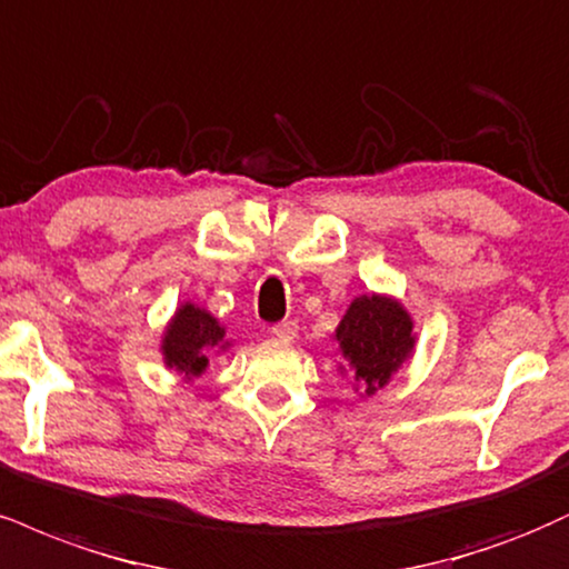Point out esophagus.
<instances>
[{"instance_id": "34e87169", "label": "esophagus", "mask_w": 569, "mask_h": 569, "mask_svg": "<svg viewBox=\"0 0 569 569\" xmlns=\"http://www.w3.org/2000/svg\"><path fill=\"white\" fill-rule=\"evenodd\" d=\"M297 331H299L297 320H280V323L270 328L272 337L280 339V341H293V339H297Z\"/></svg>"}]
</instances>
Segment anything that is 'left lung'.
Masks as SVG:
<instances>
[{
	"mask_svg": "<svg viewBox=\"0 0 569 569\" xmlns=\"http://www.w3.org/2000/svg\"><path fill=\"white\" fill-rule=\"evenodd\" d=\"M333 339L368 397L389 385L416 345L413 320L406 307L381 293H362L355 299Z\"/></svg>",
	"mask_w": 569,
	"mask_h": 569,
	"instance_id": "8db88e82",
	"label": "left lung"
}]
</instances>
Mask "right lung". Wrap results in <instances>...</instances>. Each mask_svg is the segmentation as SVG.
<instances>
[{"label": "right lung", "instance_id": "1", "mask_svg": "<svg viewBox=\"0 0 569 569\" xmlns=\"http://www.w3.org/2000/svg\"><path fill=\"white\" fill-rule=\"evenodd\" d=\"M228 347L230 341H224V328L214 315L190 302L174 312L161 339L163 362L188 381L207 371L209 350H228Z\"/></svg>", "mask_w": 569, "mask_h": 569}]
</instances>
